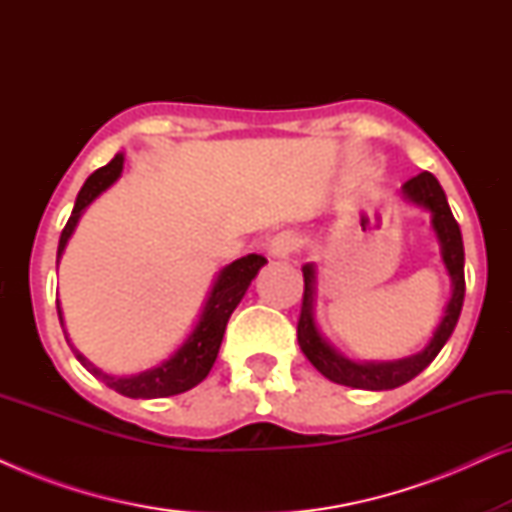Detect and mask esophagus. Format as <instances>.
I'll return each mask as SVG.
<instances>
[{"instance_id":"obj_1","label":"esophagus","mask_w":512,"mask_h":512,"mask_svg":"<svg viewBox=\"0 0 512 512\" xmlns=\"http://www.w3.org/2000/svg\"><path fill=\"white\" fill-rule=\"evenodd\" d=\"M298 247H300L298 235L291 233V230H284V233H277L268 242V254L272 258H289L291 254H296Z\"/></svg>"}]
</instances>
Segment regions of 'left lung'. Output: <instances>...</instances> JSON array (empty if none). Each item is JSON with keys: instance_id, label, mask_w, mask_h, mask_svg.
<instances>
[{"instance_id": "8db88e82", "label": "left lung", "mask_w": 512, "mask_h": 512, "mask_svg": "<svg viewBox=\"0 0 512 512\" xmlns=\"http://www.w3.org/2000/svg\"><path fill=\"white\" fill-rule=\"evenodd\" d=\"M403 200L410 202L424 212L431 214V230L436 235L440 247V261H443L447 277H450V300H447L443 317H440L431 340L426 342L422 352L405 356L396 361H354L331 345V340L321 333L314 317V303H317V268L314 263L303 265L305 293L303 310L298 319V345L307 356V361L319 370L326 380L335 384H345L352 389L387 391L417 377L429 363L436 359L445 342L457 326L461 305H464V242H461L459 223L454 221L452 209L447 205L445 191L440 188L438 179L431 172H422L403 184Z\"/></svg>"}]
</instances>
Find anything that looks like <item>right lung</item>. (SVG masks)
I'll use <instances>...</instances> for the list:
<instances>
[{
    "instance_id": "obj_1",
    "label": "right lung",
    "mask_w": 512,
    "mask_h": 512,
    "mask_svg": "<svg viewBox=\"0 0 512 512\" xmlns=\"http://www.w3.org/2000/svg\"><path fill=\"white\" fill-rule=\"evenodd\" d=\"M123 163H125V153H116L114 160L107 163L100 170H95L90 177L86 179V184L81 186L79 195H76L72 216H69L65 230L60 235V244H58V265L60 258L65 254L67 242L72 240L76 226H79L81 216L86 214V209L93 205V202L100 198V195L111 188L118 181V177L123 174ZM268 263L263 256L258 254H249L237 258V261L228 263L226 268L219 270V275L214 277L212 289H209L205 305H202L200 317L195 321V326L191 328V333L186 335V340L174 349V352L167 356L165 361H160L158 366H153L149 370H142V373L135 375H111L104 373L102 368H97L93 361H88L79 349L72 345L69 335L65 331V317H62V307L58 300V317L62 324V331H65V338L72 347V352L83 368L88 370L90 375H95L97 380H102L109 389L118 391V394L128 396V398H165V396H177L184 394V391L193 389L195 384H200L212 370L216 356H219V347L223 340V333H226L228 319L230 314L240 300L247 293L249 284L254 282V277L258 275V270Z\"/></svg>"
}]
</instances>
